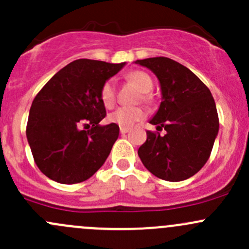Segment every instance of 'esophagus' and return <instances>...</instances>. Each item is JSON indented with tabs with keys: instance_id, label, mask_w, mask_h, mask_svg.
Returning a JSON list of instances; mask_svg holds the SVG:
<instances>
[{
	"instance_id": "esophagus-1",
	"label": "esophagus",
	"mask_w": 249,
	"mask_h": 249,
	"mask_svg": "<svg viewBox=\"0 0 249 249\" xmlns=\"http://www.w3.org/2000/svg\"><path fill=\"white\" fill-rule=\"evenodd\" d=\"M129 127H120V134H126L129 132Z\"/></svg>"
}]
</instances>
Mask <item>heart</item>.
Listing matches in <instances>:
<instances>
[{"instance_id":"1","label":"heart","mask_w":249,"mask_h":249,"mask_svg":"<svg viewBox=\"0 0 249 249\" xmlns=\"http://www.w3.org/2000/svg\"><path fill=\"white\" fill-rule=\"evenodd\" d=\"M126 79L131 82L137 89L140 90L141 100L145 104H150L153 100L149 91L153 89V79L147 72L143 71H132L127 73ZM100 100L106 108H113L117 101L115 95V85L112 79L106 80L100 89ZM145 118V112L142 107H120L110 113L108 119L110 123L119 125L120 127H130L136 123L141 122Z\"/></svg>"}]
</instances>
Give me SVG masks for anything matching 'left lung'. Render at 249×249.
Instances as JSON below:
<instances>
[{
    "label": "left lung",
    "instance_id": "1",
    "mask_svg": "<svg viewBox=\"0 0 249 249\" xmlns=\"http://www.w3.org/2000/svg\"><path fill=\"white\" fill-rule=\"evenodd\" d=\"M136 64L158 77L162 101L147 131V141L139 148L145 169L169 182L188 179L202 169L212 152L219 130L217 107L210 89L189 69L169 57H149Z\"/></svg>",
    "mask_w": 249,
    "mask_h": 249
}]
</instances>
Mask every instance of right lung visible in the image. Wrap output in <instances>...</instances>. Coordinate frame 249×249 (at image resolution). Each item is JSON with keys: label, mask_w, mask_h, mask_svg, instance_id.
<instances>
[{"label": "right lung", "mask_w": 249, "mask_h": 249, "mask_svg": "<svg viewBox=\"0 0 249 249\" xmlns=\"http://www.w3.org/2000/svg\"><path fill=\"white\" fill-rule=\"evenodd\" d=\"M124 65L76 60L50 78L36 95L26 137L35 162L48 178L76 184L105 164L119 136V126L99 124L106 117L100 89ZM83 126L90 129L83 130Z\"/></svg>", "instance_id": "obj_1"}]
</instances>
